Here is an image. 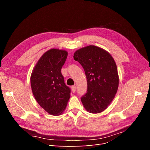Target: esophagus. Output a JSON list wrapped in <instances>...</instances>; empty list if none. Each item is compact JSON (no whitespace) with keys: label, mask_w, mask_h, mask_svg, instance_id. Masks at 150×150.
<instances>
[{"label":"esophagus","mask_w":150,"mask_h":150,"mask_svg":"<svg viewBox=\"0 0 150 150\" xmlns=\"http://www.w3.org/2000/svg\"><path fill=\"white\" fill-rule=\"evenodd\" d=\"M71 90L72 91L73 93H75L76 92V86H72L71 87Z\"/></svg>","instance_id":"esophagus-1"}]
</instances>
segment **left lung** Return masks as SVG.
<instances>
[{
  "instance_id": "8db88e82",
  "label": "left lung",
  "mask_w": 150,
  "mask_h": 150,
  "mask_svg": "<svg viewBox=\"0 0 150 150\" xmlns=\"http://www.w3.org/2000/svg\"><path fill=\"white\" fill-rule=\"evenodd\" d=\"M74 59L84 70L87 93L81 98L86 110L101 112L115 98L119 86V76L114 59L106 50L90 45L74 52Z\"/></svg>"
}]
</instances>
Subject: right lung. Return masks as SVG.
<instances>
[{"label":"right lung","instance_id":"obj_1","mask_svg":"<svg viewBox=\"0 0 150 150\" xmlns=\"http://www.w3.org/2000/svg\"><path fill=\"white\" fill-rule=\"evenodd\" d=\"M67 56L65 50H48L36 63L30 76L32 91L36 101L51 115H61L71 96V90L61 74Z\"/></svg>","mask_w":150,"mask_h":150}]
</instances>
